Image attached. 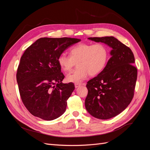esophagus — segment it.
<instances>
[{"label":"esophagus","mask_w":150,"mask_h":150,"mask_svg":"<svg viewBox=\"0 0 150 150\" xmlns=\"http://www.w3.org/2000/svg\"><path fill=\"white\" fill-rule=\"evenodd\" d=\"M81 85V84H74L76 88H78V87H79V86H80Z\"/></svg>","instance_id":"1"}]
</instances>
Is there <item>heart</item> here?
<instances>
[{
  "instance_id": "heart-1",
  "label": "heart",
  "mask_w": 150,
  "mask_h": 150,
  "mask_svg": "<svg viewBox=\"0 0 150 150\" xmlns=\"http://www.w3.org/2000/svg\"><path fill=\"white\" fill-rule=\"evenodd\" d=\"M69 55L61 54L57 58L58 64L65 72L72 70L76 63L77 68L67 74L66 81L79 84L91 76H97L105 69L110 59V49L103 44L79 43L69 49Z\"/></svg>"
}]
</instances>
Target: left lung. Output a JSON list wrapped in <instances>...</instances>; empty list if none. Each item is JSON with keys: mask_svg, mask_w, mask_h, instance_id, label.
Masks as SVG:
<instances>
[{"mask_svg": "<svg viewBox=\"0 0 150 150\" xmlns=\"http://www.w3.org/2000/svg\"><path fill=\"white\" fill-rule=\"evenodd\" d=\"M88 39L106 44L112 50L105 69L86 84L85 107L94 117L110 119L123 111L133 99L137 79L134 57L130 48L112 36Z\"/></svg>", "mask_w": 150, "mask_h": 150, "instance_id": "left-lung-1", "label": "left lung"}]
</instances>
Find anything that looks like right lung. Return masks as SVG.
Instances as JSON below:
<instances>
[{
  "mask_svg": "<svg viewBox=\"0 0 150 150\" xmlns=\"http://www.w3.org/2000/svg\"><path fill=\"white\" fill-rule=\"evenodd\" d=\"M81 39L42 38L26 49L16 74L22 103L32 115L51 121L66 111L67 100L74 89L72 83L64 84V76L57 58Z\"/></svg>",
  "mask_w": 150,
  "mask_h": 150,
  "instance_id": "obj_1",
  "label": "right lung"
}]
</instances>
